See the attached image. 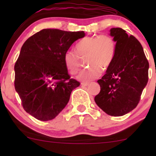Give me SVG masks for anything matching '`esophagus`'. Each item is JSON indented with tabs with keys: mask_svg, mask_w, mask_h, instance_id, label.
<instances>
[{
	"mask_svg": "<svg viewBox=\"0 0 156 156\" xmlns=\"http://www.w3.org/2000/svg\"><path fill=\"white\" fill-rule=\"evenodd\" d=\"M81 85H82V87H87V86H89V83H82Z\"/></svg>",
	"mask_w": 156,
	"mask_h": 156,
	"instance_id": "1",
	"label": "esophagus"
}]
</instances>
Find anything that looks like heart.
I'll list each match as a JSON object with an SVG mask.
<instances>
[{
    "instance_id": "1",
    "label": "heart",
    "mask_w": 156,
    "mask_h": 156,
    "mask_svg": "<svg viewBox=\"0 0 156 156\" xmlns=\"http://www.w3.org/2000/svg\"><path fill=\"white\" fill-rule=\"evenodd\" d=\"M116 43L112 37L100 35L85 37L75 46V52L66 51L63 59L65 67L70 74H74L80 67V58H85V63L89 65L81 71L76 76L82 82H88L99 77L102 69H106L114 59Z\"/></svg>"
}]
</instances>
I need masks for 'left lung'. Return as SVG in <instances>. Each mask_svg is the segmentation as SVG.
<instances>
[{
    "label": "left lung",
    "instance_id": "left-lung-1",
    "mask_svg": "<svg viewBox=\"0 0 156 156\" xmlns=\"http://www.w3.org/2000/svg\"><path fill=\"white\" fill-rule=\"evenodd\" d=\"M110 35L116 43L114 59L99 80L101 90L94 98L106 114L121 116L134 109L148 80L149 64L139 41L124 30L114 27Z\"/></svg>",
    "mask_w": 156,
    "mask_h": 156
}]
</instances>
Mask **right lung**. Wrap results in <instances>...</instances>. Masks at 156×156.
Returning <instances> with one entry per match:
<instances>
[{"label":"right lung","mask_w":156,"mask_h":156,"mask_svg":"<svg viewBox=\"0 0 156 156\" xmlns=\"http://www.w3.org/2000/svg\"><path fill=\"white\" fill-rule=\"evenodd\" d=\"M84 31L43 29L23 44L15 65V89L25 112L40 121L55 119L80 83L70 79L63 57Z\"/></svg>","instance_id":"right-lung-1"}]
</instances>
